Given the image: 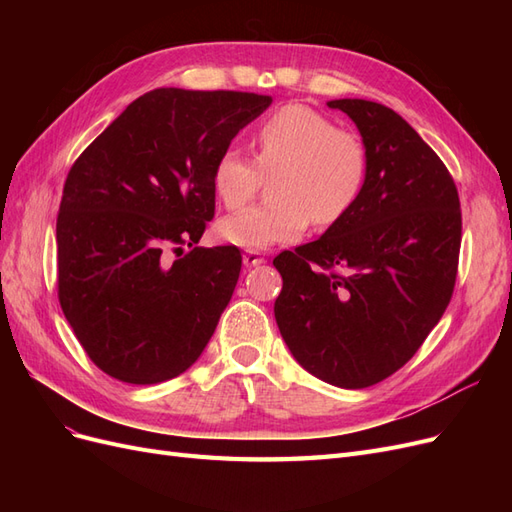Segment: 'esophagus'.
Wrapping results in <instances>:
<instances>
[{"label":"esophagus","instance_id":"obj_1","mask_svg":"<svg viewBox=\"0 0 512 512\" xmlns=\"http://www.w3.org/2000/svg\"><path fill=\"white\" fill-rule=\"evenodd\" d=\"M265 262H267L265 254L258 252V250H247L243 254V265L245 267H258V265H265Z\"/></svg>","mask_w":512,"mask_h":512}]
</instances>
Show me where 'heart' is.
Here are the masks:
<instances>
[{
	"instance_id": "b5f03b06",
	"label": "heart",
	"mask_w": 512,
	"mask_h": 512,
	"mask_svg": "<svg viewBox=\"0 0 512 512\" xmlns=\"http://www.w3.org/2000/svg\"><path fill=\"white\" fill-rule=\"evenodd\" d=\"M271 179V203L230 213L218 224L220 237L245 250H267L299 239L312 220L339 222L359 200L367 177L363 138L337 128L314 108L286 104L254 132V160L239 149H224L213 164V190L228 209L250 200Z\"/></svg>"
}]
</instances>
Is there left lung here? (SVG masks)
Masks as SVG:
<instances>
[{
	"instance_id": "obj_1",
	"label": "left lung",
	"mask_w": 512,
	"mask_h": 512,
	"mask_svg": "<svg viewBox=\"0 0 512 512\" xmlns=\"http://www.w3.org/2000/svg\"><path fill=\"white\" fill-rule=\"evenodd\" d=\"M327 104L363 136L365 185L318 241L273 260L284 280L273 312L303 369L365 389L404 367L451 303L461 209L444 162L393 108Z\"/></svg>"
}]
</instances>
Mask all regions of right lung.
Wrapping results in <instances>:
<instances>
[{"instance_id": "right-lung-1", "label": "right lung", "mask_w": 512, "mask_h": 512, "mask_svg": "<svg viewBox=\"0 0 512 512\" xmlns=\"http://www.w3.org/2000/svg\"><path fill=\"white\" fill-rule=\"evenodd\" d=\"M271 96L160 87L136 98L70 168L57 215V294L89 359L128 384L192 367L241 271L235 245L200 241L213 164Z\"/></svg>"}]
</instances>
